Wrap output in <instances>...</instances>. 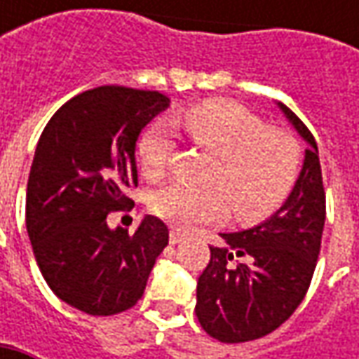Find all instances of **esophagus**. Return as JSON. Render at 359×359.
<instances>
[{"label": "esophagus", "instance_id": "34e87169", "mask_svg": "<svg viewBox=\"0 0 359 359\" xmlns=\"http://www.w3.org/2000/svg\"><path fill=\"white\" fill-rule=\"evenodd\" d=\"M182 241H184V233H182V229L172 228V231H170V243L175 245V243H182Z\"/></svg>", "mask_w": 359, "mask_h": 359}]
</instances>
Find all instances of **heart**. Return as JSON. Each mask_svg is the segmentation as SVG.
I'll return each mask as SVG.
<instances>
[{
  "label": "heart",
  "mask_w": 359,
  "mask_h": 359,
  "mask_svg": "<svg viewBox=\"0 0 359 359\" xmlns=\"http://www.w3.org/2000/svg\"><path fill=\"white\" fill-rule=\"evenodd\" d=\"M191 142L215 158L205 189L170 184L151 194L149 208L180 229L219 222L229 208L241 224H257L273 215L287 200L299 172V145L287 131L269 126L231 102H208L184 118ZM175 149L172 131L154 123L137 144L142 173L159 180Z\"/></svg>",
  "instance_id": "b5f03b06"
}]
</instances>
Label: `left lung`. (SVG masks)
Here are the masks:
<instances>
[{
	"instance_id": "8db88e82",
	"label": "left lung",
	"mask_w": 359,
	"mask_h": 359,
	"mask_svg": "<svg viewBox=\"0 0 359 359\" xmlns=\"http://www.w3.org/2000/svg\"><path fill=\"white\" fill-rule=\"evenodd\" d=\"M310 145L287 200L254 228L219 233L224 245L198 280L196 316L201 327L224 344L271 334L296 311L310 287L322 245L325 191L318 145L304 121L278 104Z\"/></svg>"
}]
</instances>
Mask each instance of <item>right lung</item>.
<instances>
[{"label": "right lung", "mask_w": 359, "mask_h": 359, "mask_svg": "<svg viewBox=\"0 0 359 359\" xmlns=\"http://www.w3.org/2000/svg\"><path fill=\"white\" fill-rule=\"evenodd\" d=\"M170 107L159 91L102 86L63 104L35 147L25 196V228L43 280L72 308L114 316L137 304L168 226L145 215L133 233L107 214L133 201L135 142Z\"/></svg>", "instance_id": "obj_1"}]
</instances>
